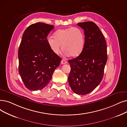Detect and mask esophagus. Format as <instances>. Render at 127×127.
I'll use <instances>...</instances> for the list:
<instances>
[{
    "label": "esophagus",
    "mask_w": 127,
    "mask_h": 127,
    "mask_svg": "<svg viewBox=\"0 0 127 127\" xmlns=\"http://www.w3.org/2000/svg\"><path fill=\"white\" fill-rule=\"evenodd\" d=\"M61 63H62L63 64H66L67 63V62L65 60H64V59H62V62H61Z\"/></svg>",
    "instance_id": "obj_1"
}]
</instances>
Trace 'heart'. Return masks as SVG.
Here are the masks:
<instances>
[{"label": "heart", "instance_id": "heart-1", "mask_svg": "<svg viewBox=\"0 0 127 127\" xmlns=\"http://www.w3.org/2000/svg\"><path fill=\"white\" fill-rule=\"evenodd\" d=\"M53 38H48L47 43L50 49L56 55L60 53L62 47L65 55L74 58L78 57L83 51L85 35L82 30L78 28L58 30L54 33Z\"/></svg>", "mask_w": 127, "mask_h": 127}]
</instances>
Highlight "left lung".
Masks as SVG:
<instances>
[{
  "instance_id": "left-lung-1",
  "label": "left lung",
  "mask_w": 127,
  "mask_h": 127,
  "mask_svg": "<svg viewBox=\"0 0 127 127\" xmlns=\"http://www.w3.org/2000/svg\"><path fill=\"white\" fill-rule=\"evenodd\" d=\"M83 29L85 44L83 51L68 63L71 71L68 82L77 94H88L102 81L107 63V46L103 35L97 25L91 21L79 23Z\"/></svg>"
}]
</instances>
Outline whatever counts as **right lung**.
Masks as SVG:
<instances>
[{
	"instance_id": "right-lung-1",
	"label": "right lung",
	"mask_w": 127,
	"mask_h": 127,
	"mask_svg": "<svg viewBox=\"0 0 127 127\" xmlns=\"http://www.w3.org/2000/svg\"><path fill=\"white\" fill-rule=\"evenodd\" d=\"M54 27L38 22L30 25L23 34L18 50L19 72L25 87L30 90L46 87L62 60L47 43V36Z\"/></svg>"
}]
</instances>
